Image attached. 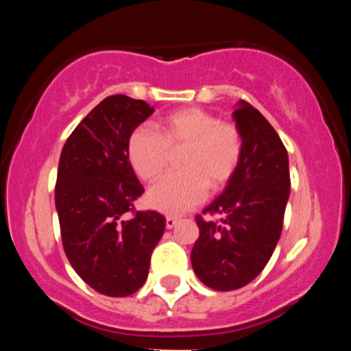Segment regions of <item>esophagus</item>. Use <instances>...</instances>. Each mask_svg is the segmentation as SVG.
Instances as JSON below:
<instances>
[{
  "label": "esophagus",
  "mask_w": 351,
  "mask_h": 351,
  "mask_svg": "<svg viewBox=\"0 0 351 351\" xmlns=\"http://www.w3.org/2000/svg\"><path fill=\"white\" fill-rule=\"evenodd\" d=\"M178 223V217L175 216H167V229H173Z\"/></svg>",
  "instance_id": "34e87169"
}]
</instances>
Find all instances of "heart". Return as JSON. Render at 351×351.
<instances>
[{"mask_svg":"<svg viewBox=\"0 0 351 351\" xmlns=\"http://www.w3.org/2000/svg\"><path fill=\"white\" fill-rule=\"evenodd\" d=\"M178 167L150 188L152 208L181 215L206 198L208 188L219 191L231 181L243 155V136L236 125L221 122L203 108L171 112L158 125V134L138 127L128 136L132 168L145 181L158 178L170 165L171 153L181 152Z\"/></svg>","mask_w":351,"mask_h":351,"instance_id":"obj_1","label":"heart"}]
</instances>
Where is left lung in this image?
I'll use <instances>...</instances> for the list:
<instances>
[{
    "label": "left lung",
    "instance_id": "1",
    "mask_svg": "<svg viewBox=\"0 0 351 351\" xmlns=\"http://www.w3.org/2000/svg\"><path fill=\"white\" fill-rule=\"evenodd\" d=\"M243 136L239 167L224 191L196 216L199 237L191 251L198 279L215 291H236L256 279L271 259L282 232L291 195L289 155L272 125L251 104L239 100L232 114Z\"/></svg>",
    "mask_w": 351,
    "mask_h": 351
}]
</instances>
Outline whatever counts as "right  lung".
I'll use <instances>...</instances> for the list:
<instances>
[{"mask_svg": "<svg viewBox=\"0 0 351 351\" xmlns=\"http://www.w3.org/2000/svg\"><path fill=\"white\" fill-rule=\"evenodd\" d=\"M155 108L117 94L104 99L72 132L60 152L56 209L64 252L80 279L108 297L143 287L165 217L134 211L143 186L127 143Z\"/></svg>", "mask_w": 351, "mask_h": 351, "instance_id": "1", "label": "right lung"}]
</instances>
